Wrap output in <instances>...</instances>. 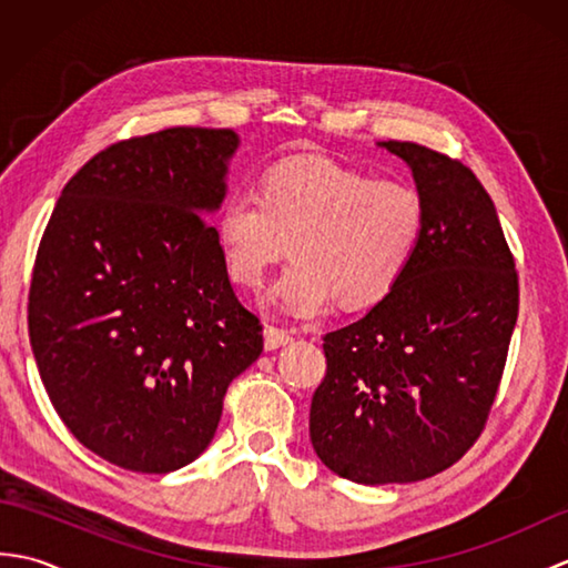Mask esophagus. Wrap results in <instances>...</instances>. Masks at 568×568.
<instances>
[{"label": "esophagus", "instance_id": "1", "mask_svg": "<svg viewBox=\"0 0 568 568\" xmlns=\"http://www.w3.org/2000/svg\"><path fill=\"white\" fill-rule=\"evenodd\" d=\"M291 342H293V334L287 329H281V327L265 329V348H268V352H275V348H281Z\"/></svg>", "mask_w": 568, "mask_h": 568}]
</instances>
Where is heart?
Wrapping results in <instances>:
<instances>
[{"label":"heart","instance_id":"b5f03b06","mask_svg":"<svg viewBox=\"0 0 568 568\" xmlns=\"http://www.w3.org/2000/svg\"><path fill=\"white\" fill-rule=\"evenodd\" d=\"M422 224L425 207L413 185L371 180L327 159H295L263 178L261 195H229L214 232L229 275L248 291L291 246L295 261L265 303L312 320L334 297L364 307L388 295L413 261Z\"/></svg>","mask_w":568,"mask_h":568}]
</instances>
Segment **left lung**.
Instances as JSON below:
<instances>
[{
	"label": "left lung",
	"mask_w": 568,
	"mask_h": 568,
	"mask_svg": "<svg viewBox=\"0 0 568 568\" xmlns=\"http://www.w3.org/2000/svg\"><path fill=\"white\" fill-rule=\"evenodd\" d=\"M413 171L425 224L413 261L366 317L324 334L312 395L322 464L364 486L454 466L498 395L520 307L515 258L470 168L413 141H381Z\"/></svg>",
	"instance_id": "8db88e82"
}]
</instances>
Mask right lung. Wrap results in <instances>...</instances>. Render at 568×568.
I'll return each instance as SVG.
<instances>
[{
	"mask_svg": "<svg viewBox=\"0 0 568 568\" xmlns=\"http://www.w3.org/2000/svg\"><path fill=\"white\" fill-rule=\"evenodd\" d=\"M232 129L116 141L60 192L33 263L29 336L45 393L82 446L136 474L207 449L229 383L263 352L207 216Z\"/></svg>",
	"mask_w": 568,
	"mask_h": 568,
	"instance_id": "1",
	"label": "right lung"
}]
</instances>
